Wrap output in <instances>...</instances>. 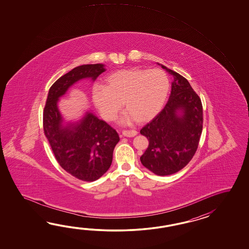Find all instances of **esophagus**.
Returning <instances> with one entry per match:
<instances>
[{
  "label": "esophagus",
  "mask_w": 249,
  "mask_h": 249,
  "mask_svg": "<svg viewBox=\"0 0 249 249\" xmlns=\"http://www.w3.org/2000/svg\"><path fill=\"white\" fill-rule=\"evenodd\" d=\"M137 131L135 130H124L123 131L122 134L125 137H134L135 135H137Z\"/></svg>",
  "instance_id": "obj_1"
}]
</instances>
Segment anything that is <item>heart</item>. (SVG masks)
I'll return each mask as SVG.
<instances>
[{
    "instance_id": "obj_1",
    "label": "heart",
    "mask_w": 249,
    "mask_h": 249,
    "mask_svg": "<svg viewBox=\"0 0 249 249\" xmlns=\"http://www.w3.org/2000/svg\"><path fill=\"white\" fill-rule=\"evenodd\" d=\"M105 85H94L91 100L101 117L113 121L121 107L125 109L123 123L149 122L163 109L171 83L164 70L129 68L107 74Z\"/></svg>"
}]
</instances>
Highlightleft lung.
Returning <instances> with one entry per match:
<instances>
[{
	"label": "left lung",
	"mask_w": 249,
	"mask_h": 249,
	"mask_svg": "<svg viewBox=\"0 0 249 249\" xmlns=\"http://www.w3.org/2000/svg\"><path fill=\"white\" fill-rule=\"evenodd\" d=\"M161 67L174 76V82L164 109L141 130L148 140L141 162L155 175L164 176L185 167L196 153L203 129V107L185 77Z\"/></svg>",
	"instance_id": "left-lung-1"
}]
</instances>
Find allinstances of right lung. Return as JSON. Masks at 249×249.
<instances>
[{
	"label": "right lung",
	"instance_id": "obj_1",
	"mask_svg": "<svg viewBox=\"0 0 249 249\" xmlns=\"http://www.w3.org/2000/svg\"><path fill=\"white\" fill-rule=\"evenodd\" d=\"M102 64L76 67L50 88L43 109V130L55 159L66 172L84 181H94L110 167L119 135L105 121L85 109L62 111L58 101L79 80L96 78L105 71Z\"/></svg>",
	"mask_w": 249,
	"mask_h": 249
}]
</instances>
